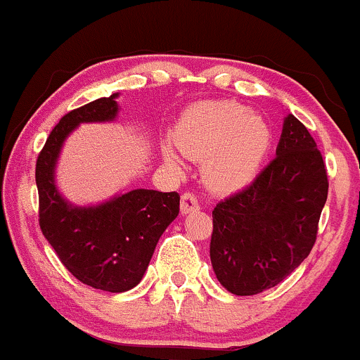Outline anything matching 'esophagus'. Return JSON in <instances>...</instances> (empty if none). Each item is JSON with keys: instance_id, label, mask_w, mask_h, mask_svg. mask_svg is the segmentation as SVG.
<instances>
[{"instance_id": "esophagus-1", "label": "esophagus", "mask_w": 360, "mask_h": 360, "mask_svg": "<svg viewBox=\"0 0 360 360\" xmlns=\"http://www.w3.org/2000/svg\"><path fill=\"white\" fill-rule=\"evenodd\" d=\"M200 209L198 205V200L191 195V193H184L181 196V214H191V212H196Z\"/></svg>"}]
</instances>
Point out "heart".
<instances>
[{
	"instance_id": "b5f03b06",
	"label": "heart",
	"mask_w": 360,
	"mask_h": 360,
	"mask_svg": "<svg viewBox=\"0 0 360 360\" xmlns=\"http://www.w3.org/2000/svg\"><path fill=\"white\" fill-rule=\"evenodd\" d=\"M172 141L184 157L202 160L203 181L217 193L245 190L262 169L272 146V129L260 113L234 100H205L183 112ZM162 158L172 169L181 157L170 145Z\"/></svg>"
}]
</instances>
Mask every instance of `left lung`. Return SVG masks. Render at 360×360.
<instances>
[{
  "label": "left lung",
  "mask_w": 360,
  "mask_h": 360,
  "mask_svg": "<svg viewBox=\"0 0 360 360\" xmlns=\"http://www.w3.org/2000/svg\"><path fill=\"white\" fill-rule=\"evenodd\" d=\"M326 198L321 151L307 127L288 113L274 160L212 212L210 260L217 281L240 297L281 283L312 250Z\"/></svg>",
  "instance_id": "1"
}]
</instances>
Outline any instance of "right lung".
Listing matches in <instances>:
<instances>
[{"label":"right lung","instance_id":"obj_1","mask_svg":"<svg viewBox=\"0 0 360 360\" xmlns=\"http://www.w3.org/2000/svg\"><path fill=\"white\" fill-rule=\"evenodd\" d=\"M113 93L62 117L37 157L39 226L72 276L91 288L124 293L145 276L158 240L179 214L176 191H119L91 205H77L56 184V165L69 136L81 124L115 122L120 107Z\"/></svg>","mask_w":360,"mask_h":360}]
</instances>
